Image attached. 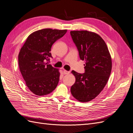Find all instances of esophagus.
Segmentation results:
<instances>
[{"mask_svg":"<svg viewBox=\"0 0 133 133\" xmlns=\"http://www.w3.org/2000/svg\"><path fill=\"white\" fill-rule=\"evenodd\" d=\"M70 73V71H67L66 70H64L63 71V74L64 75H68Z\"/></svg>","mask_w":133,"mask_h":133,"instance_id":"1","label":"esophagus"}]
</instances>
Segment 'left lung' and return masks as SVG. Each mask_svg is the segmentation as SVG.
I'll list each match as a JSON object with an SVG mask.
<instances>
[{"instance_id":"obj_1","label":"left lung","mask_w":133,"mask_h":133,"mask_svg":"<svg viewBox=\"0 0 133 133\" xmlns=\"http://www.w3.org/2000/svg\"><path fill=\"white\" fill-rule=\"evenodd\" d=\"M79 52L81 60L85 61V72L71 73L76 82L71 88V94L81 102L92 100L103 90L112 70V60L105 41L97 34L87 31L70 32Z\"/></svg>"}]
</instances>
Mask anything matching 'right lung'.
<instances>
[{"mask_svg": "<svg viewBox=\"0 0 133 133\" xmlns=\"http://www.w3.org/2000/svg\"><path fill=\"white\" fill-rule=\"evenodd\" d=\"M66 32V29L38 30L28 37L21 49L18 54L19 70L26 85L36 95L50 94L58 84L60 73L48 61L52 57V44Z\"/></svg>", "mask_w": 133, "mask_h": 133, "instance_id": "add662e5", "label": "right lung"}]
</instances>
